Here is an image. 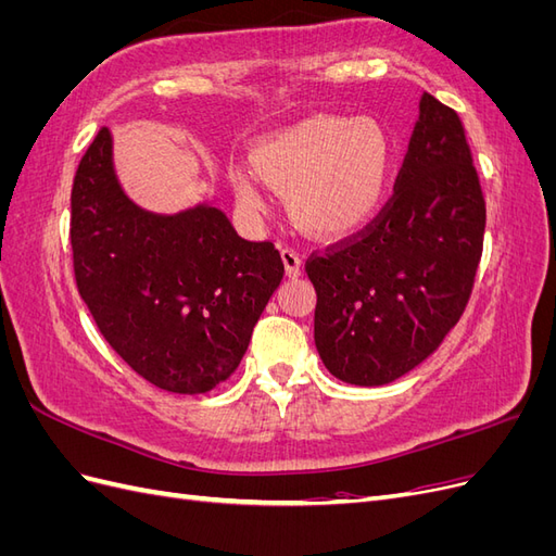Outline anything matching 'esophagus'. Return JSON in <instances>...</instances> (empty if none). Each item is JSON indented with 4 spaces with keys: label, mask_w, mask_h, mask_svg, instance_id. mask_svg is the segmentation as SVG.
I'll use <instances>...</instances> for the list:
<instances>
[{
    "label": "esophagus",
    "mask_w": 556,
    "mask_h": 556,
    "mask_svg": "<svg viewBox=\"0 0 556 556\" xmlns=\"http://www.w3.org/2000/svg\"><path fill=\"white\" fill-rule=\"evenodd\" d=\"M280 257H282L285 271H288V276H290V278H299V276H301V257H299V252H294V250H290V248H285V250L280 252Z\"/></svg>",
    "instance_id": "34e87169"
}]
</instances>
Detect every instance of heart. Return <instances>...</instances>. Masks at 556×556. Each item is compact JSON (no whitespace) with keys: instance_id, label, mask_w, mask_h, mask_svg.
<instances>
[{"instance_id":"heart-1","label":"heart","mask_w":556,"mask_h":556,"mask_svg":"<svg viewBox=\"0 0 556 556\" xmlns=\"http://www.w3.org/2000/svg\"><path fill=\"white\" fill-rule=\"evenodd\" d=\"M252 166L264 185L288 197L296 227L317 239H339L378 211L390 182L392 141L368 117L317 115L260 141ZM256 177L243 164H229L231 190L250 213L266 208Z\"/></svg>"}]
</instances>
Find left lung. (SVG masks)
<instances>
[{"mask_svg":"<svg viewBox=\"0 0 556 556\" xmlns=\"http://www.w3.org/2000/svg\"><path fill=\"white\" fill-rule=\"evenodd\" d=\"M482 239L484 199L462 121L425 92L390 204L359 237L306 262L329 374L378 387L431 357L468 304Z\"/></svg>","mask_w":556,"mask_h":556,"instance_id":"left-lung-1","label":"left lung"}]
</instances>
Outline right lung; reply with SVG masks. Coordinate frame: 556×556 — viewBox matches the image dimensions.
<instances>
[{"instance_id":"right-lung-1","label":"right lung","mask_w":556,"mask_h":556,"mask_svg":"<svg viewBox=\"0 0 556 556\" xmlns=\"http://www.w3.org/2000/svg\"><path fill=\"white\" fill-rule=\"evenodd\" d=\"M78 292L99 331L160 390L204 394L237 371L282 280L274 243L245 241L211 201L164 215L117 180L104 127L72 190Z\"/></svg>"}]
</instances>
